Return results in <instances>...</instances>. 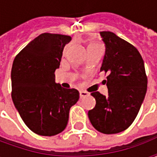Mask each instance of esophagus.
I'll list each match as a JSON object with an SVG mask.
<instances>
[{
    "mask_svg": "<svg viewBox=\"0 0 157 157\" xmlns=\"http://www.w3.org/2000/svg\"><path fill=\"white\" fill-rule=\"evenodd\" d=\"M86 96H88V93L85 91H80V98H85Z\"/></svg>",
    "mask_w": 157,
    "mask_h": 157,
    "instance_id": "34e87169",
    "label": "esophagus"
}]
</instances>
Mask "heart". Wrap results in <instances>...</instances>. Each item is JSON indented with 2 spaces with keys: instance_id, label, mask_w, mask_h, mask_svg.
I'll use <instances>...</instances> for the list:
<instances>
[{
  "instance_id": "b5f03b06",
  "label": "heart",
  "mask_w": 157,
  "mask_h": 157,
  "mask_svg": "<svg viewBox=\"0 0 157 157\" xmlns=\"http://www.w3.org/2000/svg\"><path fill=\"white\" fill-rule=\"evenodd\" d=\"M93 45H98V44H91L89 46H93Z\"/></svg>"
}]
</instances>
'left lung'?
<instances>
[{
	"instance_id": "obj_1",
	"label": "left lung",
	"mask_w": 157,
	"mask_h": 157,
	"mask_svg": "<svg viewBox=\"0 0 157 157\" xmlns=\"http://www.w3.org/2000/svg\"><path fill=\"white\" fill-rule=\"evenodd\" d=\"M105 54L100 71L108 74L109 95L92 92L95 108L88 118L98 131L117 134L128 128L138 114L147 90L145 64L140 52L112 32H100Z\"/></svg>"
}]
</instances>
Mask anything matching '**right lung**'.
Here are the masks:
<instances>
[{
  "instance_id": "obj_1",
  "label": "right lung",
  "mask_w": 157,
  "mask_h": 157,
  "mask_svg": "<svg viewBox=\"0 0 157 157\" xmlns=\"http://www.w3.org/2000/svg\"><path fill=\"white\" fill-rule=\"evenodd\" d=\"M71 40L67 35L42 33L16 56L12 64V98L21 118L33 132L43 136L61 133L69 112L79 99L76 89L55 82L62 52Z\"/></svg>"
}]
</instances>
